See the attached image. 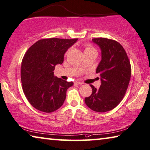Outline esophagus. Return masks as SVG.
<instances>
[{"label": "esophagus", "instance_id": "obj_1", "mask_svg": "<svg viewBox=\"0 0 150 150\" xmlns=\"http://www.w3.org/2000/svg\"><path fill=\"white\" fill-rule=\"evenodd\" d=\"M75 83H77V84H79V85H82V84H83V83H82L81 81H76Z\"/></svg>", "mask_w": 150, "mask_h": 150}]
</instances>
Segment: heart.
<instances>
[{"mask_svg":"<svg viewBox=\"0 0 150 150\" xmlns=\"http://www.w3.org/2000/svg\"><path fill=\"white\" fill-rule=\"evenodd\" d=\"M88 50H96L93 48V47H91L89 45H87L86 46V48H85V52H86V51H88Z\"/></svg>","mask_w":150,"mask_h":150,"instance_id":"obj_1","label":"heart"}]
</instances>
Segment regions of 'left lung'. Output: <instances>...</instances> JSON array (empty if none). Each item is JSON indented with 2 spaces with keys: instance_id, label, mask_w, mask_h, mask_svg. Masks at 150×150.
Wrapping results in <instances>:
<instances>
[{
  "instance_id": "obj_1",
  "label": "left lung",
  "mask_w": 150,
  "mask_h": 150,
  "mask_svg": "<svg viewBox=\"0 0 150 150\" xmlns=\"http://www.w3.org/2000/svg\"><path fill=\"white\" fill-rule=\"evenodd\" d=\"M101 49L102 59L96 69L101 79L97 89L92 85V93L85 98L91 110L104 112L115 108L121 102L131 79L130 61L121 44L115 40L98 38L92 39Z\"/></svg>"
}]
</instances>
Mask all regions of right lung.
I'll return each mask as SVG.
<instances>
[{"instance_id":"right-lung-1","label":"right lung","mask_w":150,"mask_h":150,"mask_svg":"<svg viewBox=\"0 0 150 150\" xmlns=\"http://www.w3.org/2000/svg\"><path fill=\"white\" fill-rule=\"evenodd\" d=\"M78 39H42L33 44L24 56L21 67L22 88L32 106L44 112H52L63 104L66 92L73 85L54 76L57 64Z\"/></svg>"}]
</instances>
